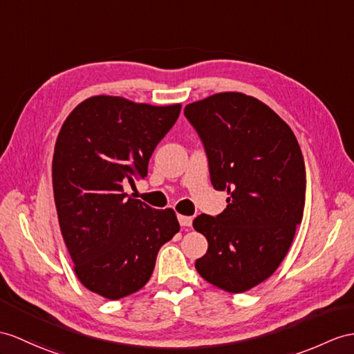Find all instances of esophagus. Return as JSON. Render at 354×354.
<instances>
[{
	"label": "esophagus",
	"instance_id": "1",
	"mask_svg": "<svg viewBox=\"0 0 354 354\" xmlns=\"http://www.w3.org/2000/svg\"><path fill=\"white\" fill-rule=\"evenodd\" d=\"M192 216H183V214H178V222L182 227H191L192 225Z\"/></svg>",
	"mask_w": 354,
	"mask_h": 354
}]
</instances>
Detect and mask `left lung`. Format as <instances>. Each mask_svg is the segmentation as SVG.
I'll list each match as a JSON object with an SVG mask.
<instances>
[{"label":"left lung","instance_id":"1","mask_svg":"<svg viewBox=\"0 0 354 354\" xmlns=\"http://www.w3.org/2000/svg\"><path fill=\"white\" fill-rule=\"evenodd\" d=\"M185 117L204 145L213 187L228 192L218 216L194 219L209 242L195 269L221 290L248 291L278 269L304 218L301 150L277 112L243 93L189 103Z\"/></svg>","mask_w":354,"mask_h":354}]
</instances>
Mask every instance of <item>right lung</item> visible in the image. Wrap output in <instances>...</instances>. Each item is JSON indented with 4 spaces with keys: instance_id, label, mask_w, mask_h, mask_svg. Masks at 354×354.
I'll return each instance as SVG.
<instances>
[{
    "instance_id": "obj_1",
    "label": "right lung",
    "mask_w": 354,
    "mask_h": 354,
    "mask_svg": "<svg viewBox=\"0 0 354 354\" xmlns=\"http://www.w3.org/2000/svg\"><path fill=\"white\" fill-rule=\"evenodd\" d=\"M180 109L94 96L71 112L58 133L53 185L59 228L76 277L102 297L141 290L159 249L180 231L174 210H156L124 192L147 177L151 154Z\"/></svg>"
}]
</instances>
